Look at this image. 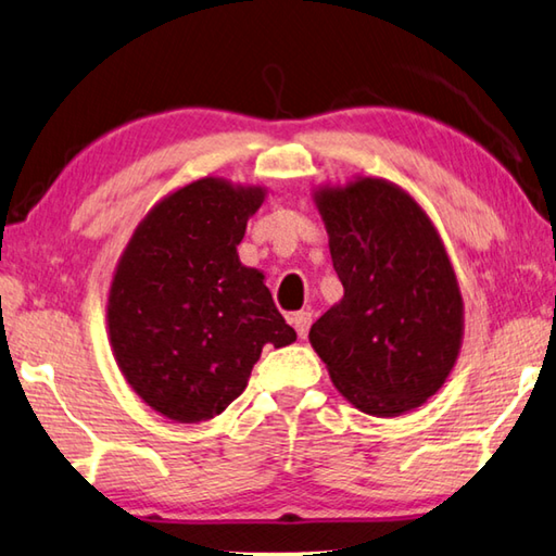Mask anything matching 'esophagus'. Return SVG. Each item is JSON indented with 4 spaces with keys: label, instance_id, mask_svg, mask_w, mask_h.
Wrapping results in <instances>:
<instances>
[{
    "label": "esophagus",
    "instance_id": "1",
    "mask_svg": "<svg viewBox=\"0 0 556 556\" xmlns=\"http://www.w3.org/2000/svg\"><path fill=\"white\" fill-rule=\"evenodd\" d=\"M292 324H295L298 337L300 339H307L309 324H312V314L309 312H295V314H292Z\"/></svg>",
    "mask_w": 556,
    "mask_h": 556
}]
</instances>
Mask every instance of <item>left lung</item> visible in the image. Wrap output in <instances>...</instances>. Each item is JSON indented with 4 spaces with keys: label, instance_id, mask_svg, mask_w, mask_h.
<instances>
[{
    "label": "left lung",
    "instance_id": "left-lung-1",
    "mask_svg": "<svg viewBox=\"0 0 556 556\" xmlns=\"http://www.w3.org/2000/svg\"><path fill=\"white\" fill-rule=\"evenodd\" d=\"M314 203L343 298L312 324V349L355 408L412 412L441 390L463 345V295L441 237L384 179L319 188Z\"/></svg>",
    "mask_w": 556,
    "mask_h": 556
}]
</instances>
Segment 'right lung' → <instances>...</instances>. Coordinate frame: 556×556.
Listing matches in <instances>:
<instances>
[{
	"label": "right lung",
	"instance_id": "right-lung-1",
	"mask_svg": "<svg viewBox=\"0 0 556 556\" xmlns=\"http://www.w3.org/2000/svg\"><path fill=\"white\" fill-rule=\"evenodd\" d=\"M264 195L213 176L188 184L152 207L115 266V363L140 400L172 421L223 414L244 392L264 345L298 339L264 274L237 256Z\"/></svg>",
	"mask_w": 556,
	"mask_h": 556
}]
</instances>
